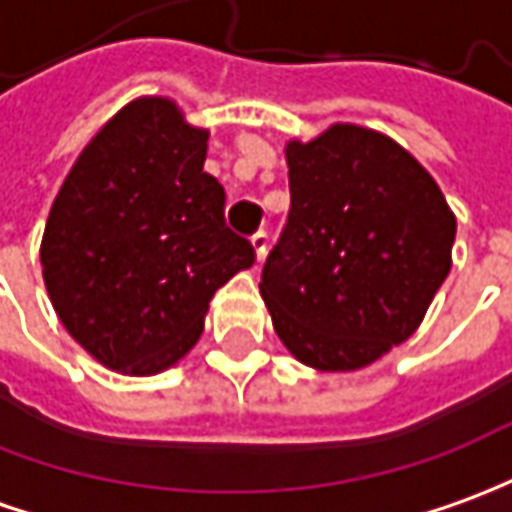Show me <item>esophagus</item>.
Returning <instances> with one entry per match:
<instances>
[{
	"instance_id": "34e87169",
	"label": "esophagus",
	"mask_w": 512,
	"mask_h": 512,
	"mask_svg": "<svg viewBox=\"0 0 512 512\" xmlns=\"http://www.w3.org/2000/svg\"><path fill=\"white\" fill-rule=\"evenodd\" d=\"M252 252H255L257 263L266 257V252H269V235H266V232H255V235H252Z\"/></svg>"
}]
</instances>
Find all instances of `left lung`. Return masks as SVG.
<instances>
[{
  "instance_id": "left-lung-1",
  "label": "left lung",
  "mask_w": 512,
  "mask_h": 512,
  "mask_svg": "<svg viewBox=\"0 0 512 512\" xmlns=\"http://www.w3.org/2000/svg\"><path fill=\"white\" fill-rule=\"evenodd\" d=\"M291 212L260 294L291 356L350 373L423 322L451 271L457 218L395 139L353 123L288 139Z\"/></svg>"
}]
</instances>
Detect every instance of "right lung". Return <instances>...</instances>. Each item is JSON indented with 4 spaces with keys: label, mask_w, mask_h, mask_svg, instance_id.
Wrapping results in <instances>:
<instances>
[{
    "label": "right lung",
    "mask_w": 512,
    "mask_h": 512,
    "mask_svg": "<svg viewBox=\"0 0 512 512\" xmlns=\"http://www.w3.org/2000/svg\"><path fill=\"white\" fill-rule=\"evenodd\" d=\"M210 131L176 100L142 95L89 139L41 238L52 308L89 356L123 375L179 364L212 294L255 263L224 227V187L204 173Z\"/></svg>",
    "instance_id": "1"
}]
</instances>
